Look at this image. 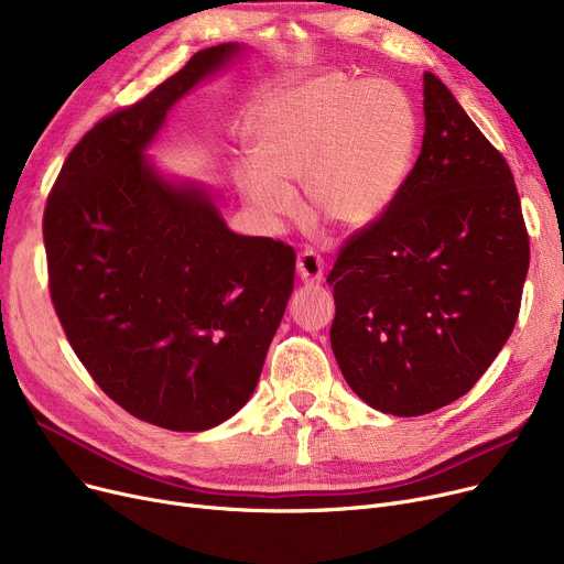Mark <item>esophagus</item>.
<instances>
[{
    "label": "esophagus",
    "instance_id": "34e87169",
    "mask_svg": "<svg viewBox=\"0 0 564 564\" xmlns=\"http://www.w3.org/2000/svg\"><path fill=\"white\" fill-rule=\"evenodd\" d=\"M297 272L304 283H319L324 279V260L313 251H304L297 258Z\"/></svg>",
    "mask_w": 564,
    "mask_h": 564
}]
</instances>
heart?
I'll use <instances>...</instances> for the list:
<instances>
[{
	"label": "heart",
	"mask_w": 564,
	"mask_h": 564,
	"mask_svg": "<svg viewBox=\"0 0 564 564\" xmlns=\"http://www.w3.org/2000/svg\"><path fill=\"white\" fill-rule=\"evenodd\" d=\"M416 132V113L395 84L315 75L256 116L249 145L258 166L245 173L247 198L267 224H279L300 210L290 183H304L315 215L364 228L395 198Z\"/></svg>",
	"instance_id": "heart-1"
}]
</instances>
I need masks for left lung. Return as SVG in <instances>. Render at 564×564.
Listing matches in <instances>:
<instances>
[{
    "instance_id": "left-lung-1",
    "label": "left lung",
    "mask_w": 564,
    "mask_h": 564,
    "mask_svg": "<svg viewBox=\"0 0 564 564\" xmlns=\"http://www.w3.org/2000/svg\"><path fill=\"white\" fill-rule=\"evenodd\" d=\"M421 155L327 279L332 349L349 389L393 416L468 393L508 343L530 245L512 171L436 75Z\"/></svg>"
}]
</instances>
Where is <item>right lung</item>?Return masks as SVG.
Wrapping results in <instances>:
<instances>
[{"label": "right lung", "instance_id": "right-lung-1", "mask_svg": "<svg viewBox=\"0 0 564 564\" xmlns=\"http://www.w3.org/2000/svg\"><path fill=\"white\" fill-rule=\"evenodd\" d=\"M242 50H200L102 118L43 217L52 304L77 359L134 419L173 432L247 404L294 285L292 247L232 232L200 185L166 181L143 155L169 109Z\"/></svg>", "mask_w": 564, "mask_h": 564}]
</instances>
